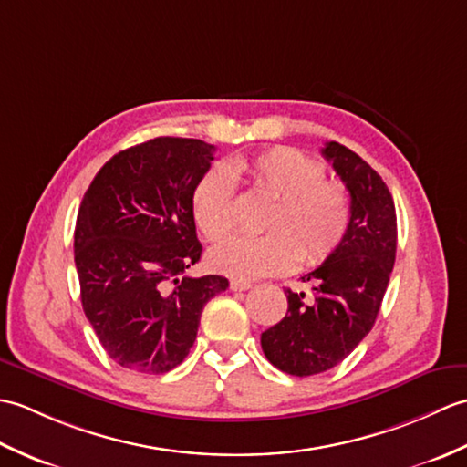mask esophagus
Returning <instances> with one entry per match:
<instances>
[{
    "label": "esophagus",
    "mask_w": 467,
    "mask_h": 467,
    "mask_svg": "<svg viewBox=\"0 0 467 467\" xmlns=\"http://www.w3.org/2000/svg\"><path fill=\"white\" fill-rule=\"evenodd\" d=\"M253 286L251 281H243V279H233L231 281V291H249Z\"/></svg>",
    "instance_id": "1"
}]
</instances>
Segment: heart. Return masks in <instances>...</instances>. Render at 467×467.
<instances>
[{"mask_svg":"<svg viewBox=\"0 0 467 467\" xmlns=\"http://www.w3.org/2000/svg\"><path fill=\"white\" fill-rule=\"evenodd\" d=\"M231 172L256 192L276 198L265 236H233L211 253V265L234 279L283 275L296 263L317 266L343 244L353 221L347 186L325 178V166L289 146L236 156ZM231 172L213 166L192 192V216L208 241H221L236 226V192Z\"/></svg>","mask_w":467,"mask_h":467,"instance_id":"b5f03b06","label":"heart"}]
</instances>
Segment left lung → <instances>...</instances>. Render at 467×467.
<instances>
[{
	"instance_id": "left-lung-1",
	"label": "left lung",
	"mask_w": 467,
	"mask_h": 467,
	"mask_svg": "<svg viewBox=\"0 0 467 467\" xmlns=\"http://www.w3.org/2000/svg\"><path fill=\"white\" fill-rule=\"evenodd\" d=\"M321 152L351 194V228L339 249L303 276L313 293L286 289L285 319L261 335L266 359L296 377L329 371L371 331L398 249L395 204L383 178L339 142Z\"/></svg>"
}]
</instances>
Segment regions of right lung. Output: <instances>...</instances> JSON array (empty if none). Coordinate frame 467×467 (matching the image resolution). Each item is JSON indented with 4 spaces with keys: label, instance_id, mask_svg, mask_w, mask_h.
Segmentation results:
<instances>
[{
    "label": "right lung",
    "instance_id": "right-lung-1",
    "mask_svg": "<svg viewBox=\"0 0 467 467\" xmlns=\"http://www.w3.org/2000/svg\"><path fill=\"white\" fill-rule=\"evenodd\" d=\"M214 146L161 136L118 152L88 186L74 261L88 321L110 359L161 375L194 345L204 305L224 276H182L201 261L192 192Z\"/></svg>",
    "mask_w": 467,
    "mask_h": 467
}]
</instances>
